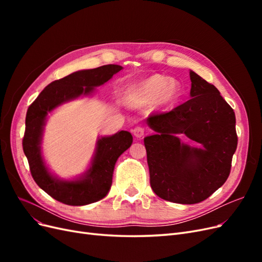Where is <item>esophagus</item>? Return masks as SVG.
Here are the masks:
<instances>
[{"label": "esophagus", "instance_id": "obj_1", "mask_svg": "<svg viewBox=\"0 0 262 262\" xmlns=\"http://www.w3.org/2000/svg\"><path fill=\"white\" fill-rule=\"evenodd\" d=\"M132 133L134 134V137H136V138L141 139L142 137L144 136L145 130H144V128H142V126H136V128L132 130Z\"/></svg>", "mask_w": 262, "mask_h": 262}]
</instances>
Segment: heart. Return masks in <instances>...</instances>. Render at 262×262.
<instances>
[{"label":"heart","instance_id":"1","mask_svg":"<svg viewBox=\"0 0 262 262\" xmlns=\"http://www.w3.org/2000/svg\"><path fill=\"white\" fill-rule=\"evenodd\" d=\"M181 95L180 84L168 76L153 75L145 81L134 86L130 91L129 98L136 104L171 105Z\"/></svg>","mask_w":262,"mask_h":262}]
</instances>
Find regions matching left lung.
<instances>
[{
  "instance_id": "left-lung-1",
  "label": "left lung",
  "mask_w": 262,
  "mask_h": 262,
  "mask_svg": "<svg viewBox=\"0 0 262 262\" xmlns=\"http://www.w3.org/2000/svg\"><path fill=\"white\" fill-rule=\"evenodd\" d=\"M190 98L168 113L153 114L147 124L156 133L144 138L149 182L164 200L199 203L224 185L237 147L233 108L214 85L190 71ZM178 135L200 143L182 144Z\"/></svg>"
}]
</instances>
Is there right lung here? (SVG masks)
<instances>
[{
  "instance_id": "right-lung-1",
  "label": "right lung",
  "mask_w": 262,
  "mask_h": 262,
  "mask_svg": "<svg viewBox=\"0 0 262 262\" xmlns=\"http://www.w3.org/2000/svg\"><path fill=\"white\" fill-rule=\"evenodd\" d=\"M122 70L117 64L102 66L92 70L77 71L50 83L28 107L23 149L36 184L53 199L68 205H86L105 198L113 184L115 164L132 144V136L120 131L97 141L96 153L90 169L76 180H60L49 172L41 156V137L48 113L63 102L90 95L95 87L108 82Z\"/></svg>"
}]
</instances>
